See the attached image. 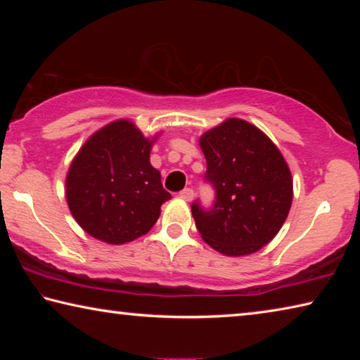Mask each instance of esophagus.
<instances>
[{
    "label": "esophagus",
    "mask_w": 360,
    "mask_h": 360,
    "mask_svg": "<svg viewBox=\"0 0 360 360\" xmlns=\"http://www.w3.org/2000/svg\"><path fill=\"white\" fill-rule=\"evenodd\" d=\"M179 197H181L182 200H186V202H192L193 197H195V193H193L192 188L187 187V188H184V191L179 192Z\"/></svg>",
    "instance_id": "obj_1"
}]
</instances>
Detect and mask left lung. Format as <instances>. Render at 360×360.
Returning a JSON list of instances; mask_svg holds the SVG:
<instances>
[{"instance_id": "8db88e82", "label": "left lung", "mask_w": 360, "mask_h": 360, "mask_svg": "<svg viewBox=\"0 0 360 360\" xmlns=\"http://www.w3.org/2000/svg\"><path fill=\"white\" fill-rule=\"evenodd\" d=\"M205 181L214 187L210 210L200 202L192 216L202 238L217 252H257L281 230L292 205V176L279 149L243 119H227L200 136Z\"/></svg>"}]
</instances>
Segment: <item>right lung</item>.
<instances>
[{
    "mask_svg": "<svg viewBox=\"0 0 360 360\" xmlns=\"http://www.w3.org/2000/svg\"><path fill=\"white\" fill-rule=\"evenodd\" d=\"M154 141L120 119L95 131L72 158L66 202L90 236L124 245L154 227L160 206L172 198L149 162Z\"/></svg>",
    "mask_w": 360,
    "mask_h": 360,
    "instance_id": "obj_1",
    "label": "right lung"
}]
</instances>
